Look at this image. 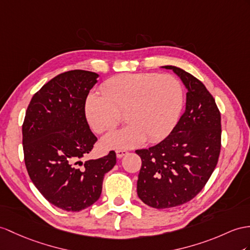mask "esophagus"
Segmentation results:
<instances>
[{"label":"esophagus","mask_w":250,"mask_h":250,"mask_svg":"<svg viewBox=\"0 0 250 250\" xmlns=\"http://www.w3.org/2000/svg\"><path fill=\"white\" fill-rule=\"evenodd\" d=\"M115 153H117L118 158H122V157H124V156L128 154V151H127L126 149H118L117 151H115Z\"/></svg>","instance_id":"esophagus-1"}]
</instances>
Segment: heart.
Returning a JSON list of instances; mask_svg holds the SVG:
<instances>
[{"label":"heart","mask_w":250,"mask_h":250,"mask_svg":"<svg viewBox=\"0 0 250 250\" xmlns=\"http://www.w3.org/2000/svg\"><path fill=\"white\" fill-rule=\"evenodd\" d=\"M104 92H91L84 102V113L96 132L112 129L125 112L128 125L107 133L106 148H131L146 139L158 142L177 124L184 107V89L177 78L157 73L123 74L109 79Z\"/></svg>","instance_id":"obj_1"}]
</instances>
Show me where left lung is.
I'll list each match as a JSON object with an SVG mask.
<instances>
[{"mask_svg":"<svg viewBox=\"0 0 250 250\" xmlns=\"http://www.w3.org/2000/svg\"><path fill=\"white\" fill-rule=\"evenodd\" d=\"M186 86V110L171 133L141 157L137 192L144 204L156 209L184 205L203 190L217 164L221 151V113L205 84L174 65Z\"/></svg>","mask_w":250,"mask_h":250,"instance_id":"8db88e82","label":"left lung"}]
</instances>
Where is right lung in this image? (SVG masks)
I'll list each match as a JSON object with an SVG mask.
<instances>
[{
	"label": "right lung",
	"mask_w": 250,
	"mask_h": 250,
	"mask_svg": "<svg viewBox=\"0 0 250 250\" xmlns=\"http://www.w3.org/2000/svg\"><path fill=\"white\" fill-rule=\"evenodd\" d=\"M99 74L62 73L35 93L22 125L24 161L35 187L48 203L78 212L100 198L104 176L115 166L113 150L99 159H81L97 138L90 130L84 102Z\"/></svg>",
	"instance_id": "1"
}]
</instances>
